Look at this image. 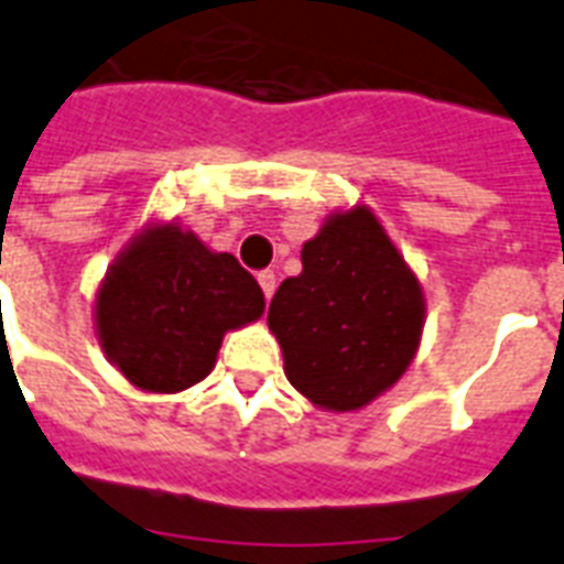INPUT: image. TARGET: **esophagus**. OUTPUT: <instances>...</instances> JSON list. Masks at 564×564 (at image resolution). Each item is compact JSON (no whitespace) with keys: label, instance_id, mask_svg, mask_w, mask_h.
Listing matches in <instances>:
<instances>
[{"label":"esophagus","instance_id":"34e87169","mask_svg":"<svg viewBox=\"0 0 564 564\" xmlns=\"http://www.w3.org/2000/svg\"><path fill=\"white\" fill-rule=\"evenodd\" d=\"M259 285H261V291H264V296H273V291H276V273H273V270H261L259 273Z\"/></svg>","mask_w":564,"mask_h":564}]
</instances>
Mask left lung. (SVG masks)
<instances>
[{
  "label": "left lung",
  "instance_id": "8db88e82",
  "mask_svg": "<svg viewBox=\"0 0 564 564\" xmlns=\"http://www.w3.org/2000/svg\"><path fill=\"white\" fill-rule=\"evenodd\" d=\"M268 323L288 382L321 409L352 412L412 365L423 294L377 217L356 205L303 243V273L279 285Z\"/></svg>",
  "mask_w": 564,
  "mask_h": 564
}]
</instances>
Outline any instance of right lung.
Here are the masks:
<instances>
[{
    "label": "right lung",
    "instance_id": "1",
    "mask_svg": "<svg viewBox=\"0 0 564 564\" xmlns=\"http://www.w3.org/2000/svg\"><path fill=\"white\" fill-rule=\"evenodd\" d=\"M264 294L229 252L173 223L126 247L96 294V332L132 386L176 394L212 373L223 335L259 321Z\"/></svg>",
    "mask_w": 564,
    "mask_h": 564
}]
</instances>
